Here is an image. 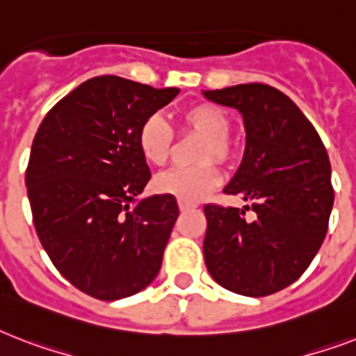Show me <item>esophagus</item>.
<instances>
[{"label":"esophagus","instance_id":"esophagus-1","mask_svg":"<svg viewBox=\"0 0 356 356\" xmlns=\"http://www.w3.org/2000/svg\"><path fill=\"white\" fill-rule=\"evenodd\" d=\"M194 209V205H188V203H179V211L181 212H188Z\"/></svg>","mask_w":356,"mask_h":356}]
</instances>
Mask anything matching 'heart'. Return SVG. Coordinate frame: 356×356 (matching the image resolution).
<instances>
[{
  "label": "heart",
  "mask_w": 356,
  "mask_h": 356,
  "mask_svg": "<svg viewBox=\"0 0 356 356\" xmlns=\"http://www.w3.org/2000/svg\"><path fill=\"white\" fill-rule=\"evenodd\" d=\"M181 122L188 131L200 134L201 142L195 149V161L200 164L190 168H173L159 173L153 179L156 194L172 195L179 203L194 205L205 200L222 181V173L211 159L229 164L236 156V147L227 133L231 129L227 114L211 103H197L184 108ZM173 133L161 114H151L140 123L136 144L145 161L161 166L172 151Z\"/></svg>",
  "instance_id": "b5f03b06"
}]
</instances>
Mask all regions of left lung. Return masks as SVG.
<instances>
[{
	"label": "left lung",
	"mask_w": 356,
	"mask_h": 356,
	"mask_svg": "<svg viewBox=\"0 0 356 356\" xmlns=\"http://www.w3.org/2000/svg\"><path fill=\"white\" fill-rule=\"evenodd\" d=\"M211 102L242 114L245 149L223 188L251 201L249 211L205 205V264L220 286L264 298L303 275L325 240L334 192L331 162L314 125L273 86L249 83L207 90Z\"/></svg>",
	"instance_id": "left-lung-1"
}]
</instances>
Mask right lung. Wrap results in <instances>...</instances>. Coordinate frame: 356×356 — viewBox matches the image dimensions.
Masks as SVG:
<instances>
[{
    "instance_id": "1",
    "label": "right lung",
    "mask_w": 356,
    "mask_h": 356,
    "mask_svg": "<svg viewBox=\"0 0 356 356\" xmlns=\"http://www.w3.org/2000/svg\"><path fill=\"white\" fill-rule=\"evenodd\" d=\"M177 94L102 75L36 131L25 173L36 234L60 275L92 298L134 296L161 270L179 207L164 194L136 200L151 179L136 133Z\"/></svg>"
}]
</instances>
